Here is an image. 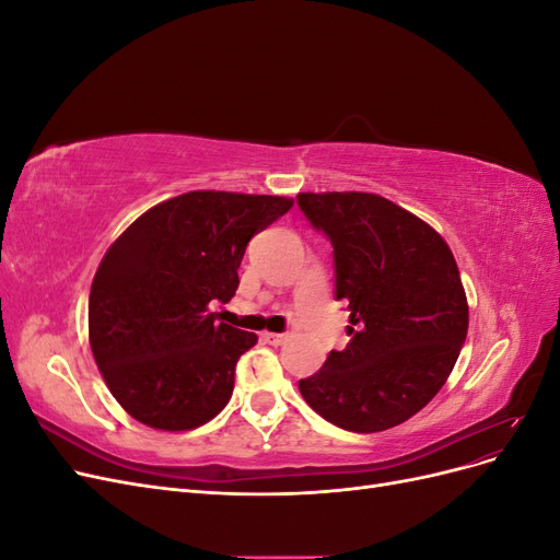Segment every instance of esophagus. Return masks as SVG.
<instances>
[{
	"label": "esophagus",
	"instance_id": "esophagus-1",
	"mask_svg": "<svg viewBox=\"0 0 560 560\" xmlns=\"http://www.w3.org/2000/svg\"><path fill=\"white\" fill-rule=\"evenodd\" d=\"M264 341L268 346H282L287 341V334H276V331H266L264 334Z\"/></svg>",
	"mask_w": 560,
	"mask_h": 560
}]
</instances>
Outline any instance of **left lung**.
Here are the masks:
<instances>
[{"label": "left lung", "mask_w": 560, "mask_h": 560, "mask_svg": "<svg viewBox=\"0 0 560 560\" xmlns=\"http://www.w3.org/2000/svg\"><path fill=\"white\" fill-rule=\"evenodd\" d=\"M334 247L336 299L348 301L350 343L299 381L311 409L348 432H383L416 416L453 371L469 308L446 241L376 194H299Z\"/></svg>", "instance_id": "obj_1"}]
</instances>
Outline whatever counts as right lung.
Returning a JSON list of instances; mask_svg holds the SVG:
<instances>
[{
    "instance_id": "add662e5",
    "label": "right lung",
    "mask_w": 560,
    "mask_h": 560,
    "mask_svg": "<svg viewBox=\"0 0 560 560\" xmlns=\"http://www.w3.org/2000/svg\"><path fill=\"white\" fill-rule=\"evenodd\" d=\"M294 206L284 196L189 191L118 235L97 266L89 341L109 393L142 425L194 430L224 409L257 334L210 313L238 290L254 233Z\"/></svg>"
}]
</instances>
